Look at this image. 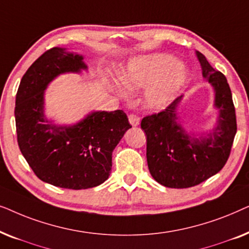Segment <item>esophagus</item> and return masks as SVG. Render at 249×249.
Returning <instances> with one entry per match:
<instances>
[{
  "label": "esophagus",
  "mask_w": 249,
  "mask_h": 249,
  "mask_svg": "<svg viewBox=\"0 0 249 249\" xmlns=\"http://www.w3.org/2000/svg\"><path fill=\"white\" fill-rule=\"evenodd\" d=\"M128 118H129V122H130V124L132 125V127H137V125L139 124V122H141V118L136 114H130Z\"/></svg>",
  "instance_id": "34e87169"
}]
</instances>
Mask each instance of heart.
<instances>
[{
  "instance_id": "1",
  "label": "heart",
  "mask_w": 249,
  "mask_h": 249,
  "mask_svg": "<svg viewBox=\"0 0 249 249\" xmlns=\"http://www.w3.org/2000/svg\"><path fill=\"white\" fill-rule=\"evenodd\" d=\"M185 70L175 57L165 54L141 56L121 73V84L130 90L144 89L145 103L151 108L168 105L185 83Z\"/></svg>"
}]
</instances>
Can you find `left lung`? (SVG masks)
Masks as SVG:
<instances>
[{"label": "left lung", "instance_id": "8db88e82", "mask_svg": "<svg viewBox=\"0 0 249 249\" xmlns=\"http://www.w3.org/2000/svg\"><path fill=\"white\" fill-rule=\"evenodd\" d=\"M203 77L215 91L217 124L207 137L190 136L177 117L181 96L159 113L142 118L141 127L147 136L146 158L153 178L169 188H188L216 175L229 159L237 132L236 111L229 84L206 57L196 52Z\"/></svg>", "mask_w": 249, "mask_h": 249}]
</instances>
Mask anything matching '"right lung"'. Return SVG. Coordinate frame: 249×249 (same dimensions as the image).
Segmentation results:
<instances>
[{"mask_svg":"<svg viewBox=\"0 0 249 249\" xmlns=\"http://www.w3.org/2000/svg\"><path fill=\"white\" fill-rule=\"evenodd\" d=\"M83 60L61 47L46 51L23 74L15 107L19 148L34 173L44 182L76 190L108 178L112 152L131 128L122 110L93 112L69 127L47 121L44 90L61 73L87 69Z\"/></svg>","mask_w":249,"mask_h":249,"instance_id":"1","label":"right lung"}]
</instances>
